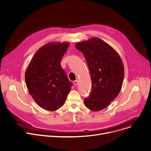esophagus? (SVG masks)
Instances as JSON below:
<instances>
[{"label": "esophagus", "mask_w": 151, "mask_h": 151, "mask_svg": "<svg viewBox=\"0 0 151 151\" xmlns=\"http://www.w3.org/2000/svg\"><path fill=\"white\" fill-rule=\"evenodd\" d=\"M73 84H74L75 86L78 85V80H76V81H75L73 82Z\"/></svg>", "instance_id": "34e87169"}]
</instances>
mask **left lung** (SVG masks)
Here are the masks:
<instances>
[{
	"label": "left lung",
	"mask_w": 151,
	"mask_h": 151,
	"mask_svg": "<svg viewBox=\"0 0 151 151\" xmlns=\"http://www.w3.org/2000/svg\"><path fill=\"white\" fill-rule=\"evenodd\" d=\"M75 47L86 60L92 81V91L84 99L85 105L93 111L102 110L122 89L124 75L122 60L111 46L97 37L79 42Z\"/></svg>",
	"instance_id": "8db88e82"
}]
</instances>
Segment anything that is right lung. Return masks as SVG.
<instances>
[{"label": "right lung", "instance_id": "right-lung-1", "mask_svg": "<svg viewBox=\"0 0 151 151\" xmlns=\"http://www.w3.org/2000/svg\"><path fill=\"white\" fill-rule=\"evenodd\" d=\"M69 42H50L39 48L25 73L29 94L41 108L53 111L65 104L72 83L60 62L69 46Z\"/></svg>", "mask_w": 151, "mask_h": 151}]
</instances>
